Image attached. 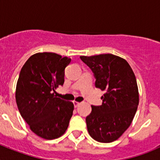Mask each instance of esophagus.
Listing matches in <instances>:
<instances>
[{"label": "esophagus", "instance_id": "34e87169", "mask_svg": "<svg viewBox=\"0 0 160 160\" xmlns=\"http://www.w3.org/2000/svg\"><path fill=\"white\" fill-rule=\"evenodd\" d=\"M73 105H74V107H78V105L80 104V102H76V101H73Z\"/></svg>", "mask_w": 160, "mask_h": 160}]
</instances>
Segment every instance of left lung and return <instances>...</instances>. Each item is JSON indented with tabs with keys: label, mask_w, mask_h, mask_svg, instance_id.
I'll list each match as a JSON object with an SVG mask.
<instances>
[{
	"label": "left lung",
	"mask_w": 160,
	"mask_h": 160,
	"mask_svg": "<svg viewBox=\"0 0 160 160\" xmlns=\"http://www.w3.org/2000/svg\"><path fill=\"white\" fill-rule=\"evenodd\" d=\"M94 73L95 87L105 91L101 106H91L86 118L87 130L94 140H116L131 125L138 105L135 73L125 59L111 53L81 56Z\"/></svg>",
	"instance_id": "8db88e82"
}]
</instances>
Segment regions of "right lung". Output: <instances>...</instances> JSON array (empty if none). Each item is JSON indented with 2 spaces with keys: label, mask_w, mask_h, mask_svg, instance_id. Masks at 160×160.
<instances>
[{
  "label": "right lung",
  "mask_w": 160,
  "mask_h": 160,
  "mask_svg": "<svg viewBox=\"0 0 160 160\" xmlns=\"http://www.w3.org/2000/svg\"><path fill=\"white\" fill-rule=\"evenodd\" d=\"M70 61L54 53H38L20 72L16 87L18 110L31 131L46 139L62 136L73 114V102L54 95L55 89L64 83L65 68Z\"/></svg>",
  "instance_id": "add662e5"
}]
</instances>
